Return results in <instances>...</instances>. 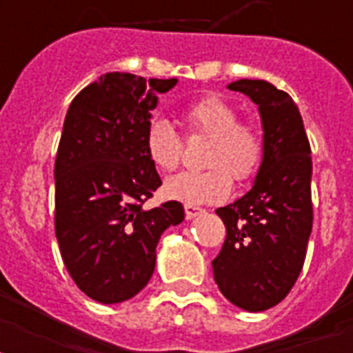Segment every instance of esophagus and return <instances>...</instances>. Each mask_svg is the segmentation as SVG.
<instances>
[{"label":"esophagus","instance_id":"obj_1","mask_svg":"<svg viewBox=\"0 0 353 353\" xmlns=\"http://www.w3.org/2000/svg\"><path fill=\"white\" fill-rule=\"evenodd\" d=\"M201 212H203L201 207H196V205H185V214H187L188 220H192V218L199 216Z\"/></svg>","mask_w":353,"mask_h":353}]
</instances>
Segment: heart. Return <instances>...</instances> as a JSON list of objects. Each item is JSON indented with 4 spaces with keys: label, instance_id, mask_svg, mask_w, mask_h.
Returning <instances> with one entry per match:
<instances>
[{
    "label": "heart",
    "instance_id": "obj_1",
    "mask_svg": "<svg viewBox=\"0 0 353 353\" xmlns=\"http://www.w3.org/2000/svg\"><path fill=\"white\" fill-rule=\"evenodd\" d=\"M183 121L192 137H207L203 172H183L163 185L165 198L185 205L218 203L229 198L232 179L245 185L263 163L265 143L254 124L238 121V110L220 95L201 97L183 108ZM144 150L159 172H174L181 163L183 139L165 119H152L144 133Z\"/></svg>",
    "mask_w": 353,
    "mask_h": 353
}]
</instances>
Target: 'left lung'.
<instances>
[{
  "label": "left lung",
  "mask_w": 353,
  "mask_h": 353,
  "mask_svg": "<svg viewBox=\"0 0 353 353\" xmlns=\"http://www.w3.org/2000/svg\"><path fill=\"white\" fill-rule=\"evenodd\" d=\"M229 90L258 104L265 154L251 190L216 210L227 236L212 269L227 301L263 312L284 301L304 265L313 225L312 148L285 91L247 79Z\"/></svg>",
  "instance_id": "left-lung-1"
}]
</instances>
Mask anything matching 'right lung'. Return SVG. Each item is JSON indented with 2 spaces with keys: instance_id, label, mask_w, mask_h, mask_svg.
<instances>
[{
  "instance_id": "1",
  "label": "right lung",
  "mask_w": 353,
  "mask_h": 353,
  "mask_svg": "<svg viewBox=\"0 0 353 353\" xmlns=\"http://www.w3.org/2000/svg\"><path fill=\"white\" fill-rule=\"evenodd\" d=\"M176 79L106 73L74 97L54 161V231L68 273L102 304L128 301L155 268V247L185 220L179 201L144 209L161 177L144 150L157 93Z\"/></svg>"
}]
</instances>
